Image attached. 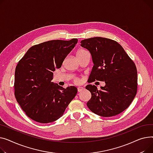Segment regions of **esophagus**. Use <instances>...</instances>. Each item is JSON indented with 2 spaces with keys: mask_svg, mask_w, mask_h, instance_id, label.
<instances>
[{
  "mask_svg": "<svg viewBox=\"0 0 153 153\" xmlns=\"http://www.w3.org/2000/svg\"><path fill=\"white\" fill-rule=\"evenodd\" d=\"M77 89H78V92H80V91H82L83 90V87H78Z\"/></svg>",
  "mask_w": 153,
  "mask_h": 153,
  "instance_id": "1",
  "label": "esophagus"
}]
</instances>
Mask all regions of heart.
<instances>
[{"label": "heart", "mask_w": 153, "mask_h": 153, "mask_svg": "<svg viewBox=\"0 0 153 153\" xmlns=\"http://www.w3.org/2000/svg\"><path fill=\"white\" fill-rule=\"evenodd\" d=\"M88 54H89L88 52L86 50H85L83 49H79L76 51V56L77 58L79 60H80L81 59H82L83 57H84L85 56H86ZM74 82L75 83L78 84L79 82V79L78 78H75L74 79Z\"/></svg>", "instance_id": "1"}]
</instances>
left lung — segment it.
<instances>
[{
  "label": "left lung",
  "instance_id": "8db88e82",
  "mask_svg": "<svg viewBox=\"0 0 153 153\" xmlns=\"http://www.w3.org/2000/svg\"><path fill=\"white\" fill-rule=\"evenodd\" d=\"M81 46L90 52L94 63L90 82H104L99 90L88 85L91 93L87 106L93 113L112 117L124 111L137 93V70L133 61L117 42L108 38L94 37L81 41Z\"/></svg>",
  "mask_w": 153,
  "mask_h": 153
}]
</instances>
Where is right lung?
Masks as SVG:
<instances>
[{
    "instance_id": "obj_1",
    "label": "right lung",
    "mask_w": 153,
    "mask_h": 153,
    "mask_svg": "<svg viewBox=\"0 0 153 153\" xmlns=\"http://www.w3.org/2000/svg\"><path fill=\"white\" fill-rule=\"evenodd\" d=\"M78 39L52 40L31 47L15 68L14 89L16 101L31 119L41 123L62 116L77 93V88L54 84L53 71L61 67Z\"/></svg>"
}]
</instances>
